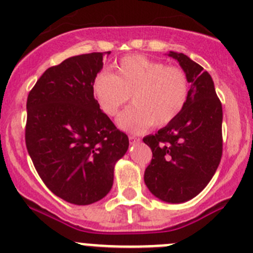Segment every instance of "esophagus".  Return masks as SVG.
Listing matches in <instances>:
<instances>
[{"label": "esophagus", "instance_id": "obj_1", "mask_svg": "<svg viewBox=\"0 0 253 253\" xmlns=\"http://www.w3.org/2000/svg\"><path fill=\"white\" fill-rule=\"evenodd\" d=\"M128 140H129V142H131V143H137V142H140V138L136 137V136H133V134H129V136H128Z\"/></svg>", "mask_w": 253, "mask_h": 253}]
</instances>
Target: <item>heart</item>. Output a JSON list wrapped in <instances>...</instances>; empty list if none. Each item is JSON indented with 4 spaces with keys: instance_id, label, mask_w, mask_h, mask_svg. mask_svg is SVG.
<instances>
[{
    "instance_id": "b5f03b06",
    "label": "heart",
    "mask_w": 253,
    "mask_h": 253,
    "mask_svg": "<svg viewBox=\"0 0 253 253\" xmlns=\"http://www.w3.org/2000/svg\"><path fill=\"white\" fill-rule=\"evenodd\" d=\"M190 93V80L182 67L141 55L126 56L112 73H100L93 82L94 97L110 117L119 115L131 96L133 106L117 121L129 132L171 124L185 110Z\"/></svg>"
}]
</instances>
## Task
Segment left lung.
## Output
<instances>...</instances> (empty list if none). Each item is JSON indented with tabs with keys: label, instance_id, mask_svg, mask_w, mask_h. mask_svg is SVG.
<instances>
[{
	"label": "left lung",
	"instance_id": "left-lung-1",
	"mask_svg": "<svg viewBox=\"0 0 253 253\" xmlns=\"http://www.w3.org/2000/svg\"><path fill=\"white\" fill-rule=\"evenodd\" d=\"M187 73L191 93L178 117L143 137L152 151L145 183L160 200L185 202L201 192L222 157V105L202 66L183 53L169 52Z\"/></svg>",
	"mask_w": 253,
	"mask_h": 253
}]
</instances>
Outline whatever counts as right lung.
Masks as SVG:
<instances>
[{"instance_id": "right-lung-1", "label": "right lung", "mask_w": 253, "mask_h": 253, "mask_svg": "<svg viewBox=\"0 0 253 253\" xmlns=\"http://www.w3.org/2000/svg\"><path fill=\"white\" fill-rule=\"evenodd\" d=\"M110 53L73 56L47 68L27 97L28 155L47 188L73 205H91L110 192L116 161L128 148L127 134L93 97Z\"/></svg>"}]
</instances>
